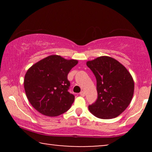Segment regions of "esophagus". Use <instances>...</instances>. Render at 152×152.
<instances>
[{"instance_id":"1","label":"esophagus","mask_w":152,"mask_h":152,"mask_svg":"<svg viewBox=\"0 0 152 152\" xmlns=\"http://www.w3.org/2000/svg\"><path fill=\"white\" fill-rule=\"evenodd\" d=\"M80 94L81 96H82V97H84V96H85V93H84V91H81Z\"/></svg>"}]
</instances>
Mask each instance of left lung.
Returning <instances> with one entry per match:
<instances>
[{"mask_svg":"<svg viewBox=\"0 0 152 152\" xmlns=\"http://www.w3.org/2000/svg\"><path fill=\"white\" fill-rule=\"evenodd\" d=\"M86 65L97 80V99L88 109L97 118L112 119L125 110L132 101L134 82L128 70L117 60L102 56Z\"/></svg>","mask_w":152,"mask_h":152,"instance_id":"8db88e82","label":"left lung"}]
</instances>
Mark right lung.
Returning <instances> with one entry per match:
<instances>
[{
	"label": "right lung",
	"mask_w": 152,
	"mask_h": 152,
	"mask_svg": "<svg viewBox=\"0 0 152 152\" xmlns=\"http://www.w3.org/2000/svg\"><path fill=\"white\" fill-rule=\"evenodd\" d=\"M77 64L76 59H66L53 55L37 62L27 70L25 91L31 105L37 111L55 117L70 109L75 96L68 91L70 82L67 76Z\"/></svg>",
	"instance_id": "obj_1"
}]
</instances>
